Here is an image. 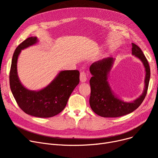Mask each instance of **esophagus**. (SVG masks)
<instances>
[{
	"mask_svg": "<svg viewBox=\"0 0 158 158\" xmlns=\"http://www.w3.org/2000/svg\"><path fill=\"white\" fill-rule=\"evenodd\" d=\"M80 79L81 82H85V81L87 80V74L84 71L80 73Z\"/></svg>",
	"mask_w": 158,
	"mask_h": 158,
	"instance_id": "esophagus-1",
	"label": "esophagus"
}]
</instances>
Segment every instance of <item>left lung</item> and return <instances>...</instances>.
Segmentation results:
<instances>
[{
    "label": "left lung",
    "instance_id": "obj_1",
    "mask_svg": "<svg viewBox=\"0 0 158 158\" xmlns=\"http://www.w3.org/2000/svg\"><path fill=\"white\" fill-rule=\"evenodd\" d=\"M132 55L142 61L145 68L144 89L139 98L132 102H125L114 94L108 77L114 61L113 57H107L92 63L89 67L92 77L89 80L91 95L89 105L97 115L105 118H116L131 113L141 105L147 94L150 78L148 62L141 49L134 43L131 44Z\"/></svg>",
    "mask_w": 158,
    "mask_h": 158
}]
</instances>
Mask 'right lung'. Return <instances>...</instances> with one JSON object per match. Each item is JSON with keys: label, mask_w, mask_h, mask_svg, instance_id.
Listing matches in <instances>:
<instances>
[{"label": "right lung", "mask_w": 158, "mask_h": 158, "mask_svg": "<svg viewBox=\"0 0 158 158\" xmlns=\"http://www.w3.org/2000/svg\"><path fill=\"white\" fill-rule=\"evenodd\" d=\"M38 42L36 36L25 40L15 49L10 71V85L19 108L29 115L38 118H50L60 113L66 106L72 92L79 84L77 70H63L52 82L39 91L27 89L21 84L17 70L21 51Z\"/></svg>", "instance_id": "add662e5"}]
</instances>
